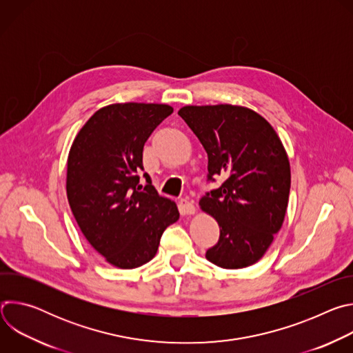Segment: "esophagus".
<instances>
[{
    "label": "esophagus",
    "mask_w": 353,
    "mask_h": 353,
    "mask_svg": "<svg viewBox=\"0 0 353 353\" xmlns=\"http://www.w3.org/2000/svg\"><path fill=\"white\" fill-rule=\"evenodd\" d=\"M179 208H180V212L183 215H194L195 214V207L192 205V203H188L187 199H181L180 201Z\"/></svg>",
    "instance_id": "34e87169"
}]
</instances>
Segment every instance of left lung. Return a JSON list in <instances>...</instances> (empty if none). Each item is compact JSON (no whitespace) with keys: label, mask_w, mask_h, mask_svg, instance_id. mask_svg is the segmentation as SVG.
I'll return each mask as SVG.
<instances>
[{"label":"left lung","mask_w":353,"mask_h":353,"mask_svg":"<svg viewBox=\"0 0 353 353\" xmlns=\"http://www.w3.org/2000/svg\"><path fill=\"white\" fill-rule=\"evenodd\" d=\"M179 114L205 149L208 179H225L199 201L221 230L207 260L226 270L256 264L288 208L290 165L281 138L261 114L244 106H184Z\"/></svg>","instance_id":"8db88e82"}]
</instances>
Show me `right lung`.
I'll use <instances>...</instances> for the list:
<instances>
[{
    "label": "right lung",
    "instance_id": "1",
    "mask_svg": "<svg viewBox=\"0 0 353 353\" xmlns=\"http://www.w3.org/2000/svg\"><path fill=\"white\" fill-rule=\"evenodd\" d=\"M173 113L162 103H113L99 109L78 131L67 159V198L74 218L105 260L121 270L157 254L165 229L179 221L172 199L161 196L143 174L142 149Z\"/></svg>",
    "mask_w": 353,
    "mask_h": 353
}]
</instances>
